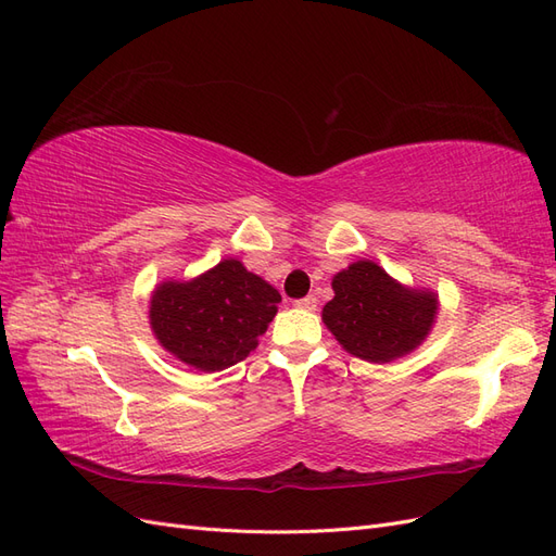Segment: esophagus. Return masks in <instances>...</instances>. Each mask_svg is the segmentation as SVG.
I'll list each match as a JSON object with an SVG mask.
<instances>
[{"instance_id": "obj_1", "label": "esophagus", "mask_w": 556, "mask_h": 556, "mask_svg": "<svg viewBox=\"0 0 556 556\" xmlns=\"http://www.w3.org/2000/svg\"><path fill=\"white\" fill-rule=\"evenodd\" d=\"M294 306H296V308H304V311H315V308H317V296L308 294V296H304V299L294 301Z\"/></svg>"}]
</instances>
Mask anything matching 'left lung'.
Wrapping results in <instances>:
<instances>
[{"mask_svg":"<svg viewBox=\"0 0 556 556\" xmlns=\"http://www.w3.org/2000/svg\"><path fill=\"white\" fill-rule=\"evenodd\" d=\"M331 290L323 323L343 350L371 364L410 355L427 341L439 315V294L401 285L371 260L336 274Z\"/></svg>","mask_w":556,"mask_h":556,"instance_id":"obj_1","label":"left lung"}]
</instances>
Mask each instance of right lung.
<instances>
[{
  "mask_svg": "<svg viewBox=\"0 0 556 556\" xmlns=\"http://www.w3.org/2000/svg\"><path fill=\"white\" fill-rule=\"evenodd\" d=\"M280 294L243 262L227 257L192 280H164L150 294L157 343L197 371L243 362L276 317Z\"/></svg>",
  "mask_w": 556,
  "mask_h": 556,
  "instance_id": "1",
  "label": "right lung"
}]
</instances>
